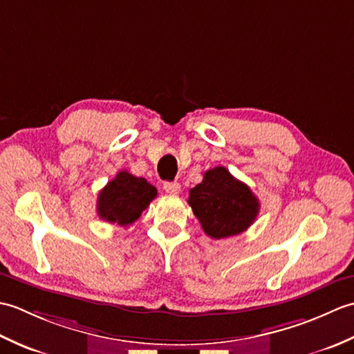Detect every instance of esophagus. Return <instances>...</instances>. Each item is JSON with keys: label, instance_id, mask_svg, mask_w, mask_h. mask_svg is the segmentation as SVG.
Masks as SVG:
<instances>
[{"label": "esophagus", "instance_id": "obj_1", "mask_svg": "<svg viewBox=\"0 0 354 354\" xmlns=\"http://www.w3.org/2000/svg\"><path fill=\"white\" fill-rule=\"evenodd\" d=\"M162 187L169 194H178L179 192H181V185H179L178 183H164Z\"/></svg>", "mask_w": 354, "mask_h": 354}]
</instances>
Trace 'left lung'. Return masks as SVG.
<instances>
[{"instance_id":"1","label":"left lung","mask_w":354,"mask_h":354,"mask_svg":"<svg viewBox=\"0 0 354 354\" xmlns=\"http://www.w3.org/2000/svg\"><path fill=\"white\" fill-rule=\"evenodd\" d=\"M189 205L205 234L212 239L237 236L254 223L260 202L250 187L219 165L189 192Z\"/></svg>"}]
</instances>
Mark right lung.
<instances>
[{"label":"right lung","instance_id":"1","mask_svg":"<svg viewBox=\"0 0 354 354\" xmlns=\"http://www.w3.org/2000/svg\"><path fill=\"white\" fill-rule=\"evenodd\" d=\"M155 198L156 189L152 184L123 170L99 193L97 213L103 221L127 227L138 219Z\"/></svg>","mask_w":354,"mask_h":354}]
</instances>
